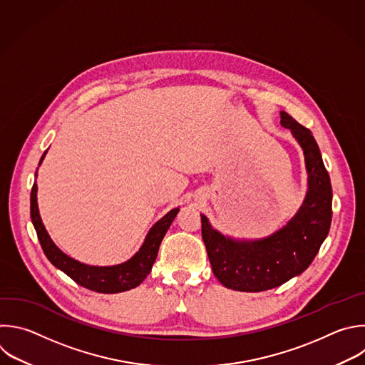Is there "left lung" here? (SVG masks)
I'll return each mask as SVG.
<instances>
[{"label": "left lung", "mask_w": 365, "mask_h": 365, "mask_svg": "<svg viewBox=\"0 0 365 365\" xmlns=\"http://www.w3.org/2000/svg\"><path fill=\"white\" fill-rule=\"evenodd\" d=\"M281 126L301 146L308 175L305 199L287 225L261 239H235L216 230L200 215L202 237L212 271L222 285L233 291L261 292L301 275L329 232L332 189L319 148L311 130L287 111H281Z\"/></svg>", "instance_id": "obj_1"}]
</instances>
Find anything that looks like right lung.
Returning <instances> with one entry per match:
<instances>
[{"mask_svg": "<svg viewBox=\"0 0 365 365\" xmlns=\"http://www.w3.org/2000/svg\"><path fill=\"white\" fill-rule=\"evenodd\" d=\"M46 153L47 150L41 156L38 166L43 163ZM36 176H37V172H36ZM37 189H38L37 183L34 182L31 189L30 213H31V220L36 227L38 240H40V245L46 257L57 269L63 271L74 282L100 294H117V292L129 291L139 287L145 281V278L150 274L152 267L158 258L162 240L179 212V207H175L169 210L162 219H159L148 232L140 250L126 262L110 265V267H94V265H87L80 261H76L74 258L64 254L54 244L38 212Z\"/></svg>", "mask_w": 365, "mask_h": 365, "instance_id": "1", "label": "right lung"}]
</instances>
